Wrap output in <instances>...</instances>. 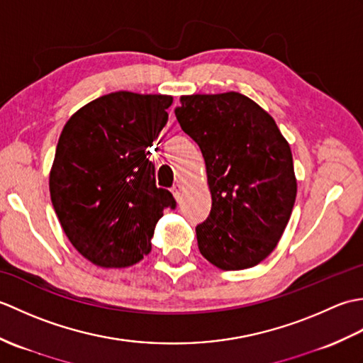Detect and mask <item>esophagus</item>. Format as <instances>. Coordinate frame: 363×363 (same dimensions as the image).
Returning a JSON list of instances; mask_svg holds the SVG:
<instances>
[{"instance_id":"1","label":"esophagus","mask_w":363,"mask_h":363,"mask_svg":"<svg viewBox=\"0 0 363 363\" xmlns=\"http://www.w3.org/2000/svg\"><path fill=\"white\" fill-rule=\"evenodd\" d=\"M172 191H173V195H174V198L177 199V201H181L182 191H184V184L182 182H176L174 186L172 187Z\"/></svg>"}]
</instances>
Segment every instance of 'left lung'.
Wrapping results in <instances>:
<instances>
[{
    "label": "left lung",
    "instance_id": "8db88e82",
    "mask_svg": "<svg viewBox=\"0 0 363 363\" xmlns=\"http://www.w3.org/2000/svg\"><path fill=\"white\" fill-rule=\"evenodd\" d=\"M174 115L203 152L212 195L196 226L199 252L226 272L267 259L296 199L290 145L273 117L242 94L181 96Z\"/></svg>",
    "mask_w": 363,
    "mask_h": 363
}]
</instances>
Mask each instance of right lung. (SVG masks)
Segmentation results:
<instances>
[{
	"label": "right lung",
	"mask_w": 363,
	"mask_h": 363,
	"mask_svg": "<svg viewBox=\"0 0 363 363\" xmlns=\"http://www.w3.org/2000/svg\"><path fill=\"white\" fill-rule=\"evenodd\" d=\"M168 95L113 91L72 115L50 173L54 211L79 254L103 268H125L151 251L173 195L156 186L148 148L167 125Z\"/></svg>",
	"instance_id": "1"
}]
</instances>
